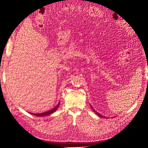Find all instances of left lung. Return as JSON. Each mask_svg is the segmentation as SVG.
Segmentation results:
<instances>
[{
    "instance_id": "1",
    "label": "left lung",
    "mask_w": 148,
    "mask_h": 148,
    "mask_svg": "<svg viewBox=\"0 0 148 148\" xmlns=\"http://www.w3.org/2000/svg\"><path fill=\"white\" fill-rule=\"evenodd\" d=\"M91 108H92V109L93 110V111L95 112H96V114H97L98 116H99V117H103V116H102V115H101V114H99V113H98V112H96L95 110L93 109V108H92V107H91Z\"/></svg>"
}]
</instances>
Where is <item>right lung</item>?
I'll list each match as a JSON object with an SVG mask.
<instances>
[{
	"label": "right lung",
	"instance_id": "right-lung-1",
	"mask_svg": "<svg viewBox=\"0 0 148 148\" xmlns=\"http://www.w3.org/2000/svg\"><path fill=\"white\" fill-rule=\"evenodd\" d=\"M59 105H60V102H59V104H57V106H56L54 107V108H53L52 109H51V110H48V111H47V112H45L39 113V114H33V113H31V114L34 115H36V116H38V117H43V116L51 115V114H52L53 112H54L58 109V107H59Z\"/></svg>",
	"mask_w": 148,
	"mask_h": 148
}]
</instances>
